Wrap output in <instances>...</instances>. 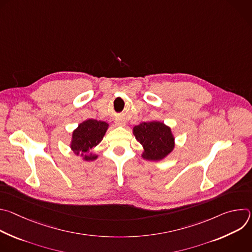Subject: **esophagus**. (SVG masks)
Wrapping results in <instances>:
<instances>
[{"label":"esophagus","instance_id":"34e87169","mask_svg":"<svg viewBox=\"0 0 252 252\" xmlns=\"http://www.w3.org/2000/svg\"><path fill=\"white\" fill-rule=\"evenodd\" d=\"M116 124H117L118 126H124V125H125V122H123V121H116Z\"/></svg>","mask_w":252,"mask_h":252}]
</instances>
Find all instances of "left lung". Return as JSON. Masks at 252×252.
<instances>
[{
	"label": "left lung",
	"mask_w": 252,
	"mask_h": 252,
	"mask_svg": "<svg viewBox=\"0 0 252 252\" xmlns=\"http://www.w3.org/2000/svg\"><path fill=\"white\" fill-rule=\"evenodd\" d=\"M132 132L136 140L143 147L142 158L161 160L174 149V136L169 126L163 123L153 121L135 126Z\"/></svg>",
	"instance_id": "1"
}]
</instances>
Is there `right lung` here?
I'll use <instances>...</instances> for the list:
<instances>
[{"label": "right lung", "mask_w": 252, "mask_h": 252, "mask_svg": "<svg viewBox=\"0 0 252 252\" xmlns=\"http://www.w3.org/2000/svg\"><path fill=\"white\" fill-rule=\"evenodd\" d=\"M107 127L109 124L101 121L90 119L83 122L73 131L70 142L71 151L77 156L81 155L83 159L87 161L96 159L97 156L90 152L101 141Z\"/></svg>", "instance_id": "right-lung-1"}]
</instances>
